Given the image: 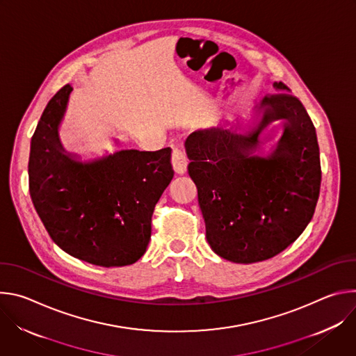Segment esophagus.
<instances>
[{"mask_svg": "<svg viewBox=\"0 0 356 356\" xmlns=\"http://www.w3.org/2000/svg\"><path fill=\"white\" fill-rule=\"evenodd\" d=\"M172 163H173L175 172L179 173V175H183L187 170V156L184 154V150H181L180 147L173 149Z\"/></svg>", "mask_w": 356, "mask_h": 356, "instance_id": "esophagus-1", "label": "esophagus"}]
</instances>
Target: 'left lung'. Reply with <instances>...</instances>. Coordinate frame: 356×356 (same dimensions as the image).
<instances>
[{
  "mask_svg": "<svg viewBox=\"0 0 356 356\" xmlns=\"http://www.w3.org/2000/svg\"><path fill=\"white\" fill-rule=\"evenodd\" d=\"M273 87L279 94L253 106L248 124L197 129L184 142L207 242L235 264L262 262L291 245L312 221L320 195L313 121L286 84ZM275 122L282 135L265 152L271 134H261Z\"/></svg>",
  "mask_w": 356,
  "mask_h": 356,
  "instance_id": "left-lung-1",
  "label": "left lung"
}]
</instances>
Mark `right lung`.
<instances>
[{"mask_svg":"<svg viewBox=\"0 0 356 356\" xmlns=\"http://www.w3.org/2000/svg\"><path fill=\"white\" fill-rule=\"evenodd\" d=\"M72 91L66 84L52 97L31 139L32 202L50 238L73 258L103 268L132 265L143 257L152 214L173 179L172 149H122L80 161L59 136Z\"/></svg>","mask_w":356,"mask_h":356,"instance_id":"obj_1","label":"right lung"}]
</instances>
